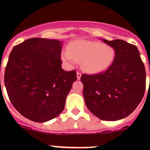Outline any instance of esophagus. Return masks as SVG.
<instances>
[{"instance_id":"esophagus-1","label":"esophagus","mask_w":150,"mask_h":150,"mask_svg":"<svg viewBox=\"0 0 150 150\" xmlns=\"http://www.w3.org/2000/svg\"><path fill=\"white\" fill-rule=\"evenodd\" d=\"M81 76H82L81 73H79V72L76 73V77H77V79H80V78H81Z\"/></svg>"}]
</instances>
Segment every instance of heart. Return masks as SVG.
<instances>
[{
	"mask_svg": "<svg viewBox=\"0 0 150 150\" xmlns=\"http://www.w3.org/2000/svg\"><path fill=\"white\" fill-rule=\"evenodd\" d=\"M61 58L68 65L81 62L82 68L88 74H99L110 67L114 60L115 50L109 44L76 40L67 44V50L62 52Z\"/></svg>",
	"mask_w": 150,
	"mask_h": 150,
	"instance_id": "b5f03b06",
	"label": "heart"
}]
</instances>
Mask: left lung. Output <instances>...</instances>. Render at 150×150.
<instances>
[{
  "label": "left lung",
  "instance_id": "left-lung-1",
  "mask_svg": "<svg viewBox=\"0 0 150 150\" xmlns=\"http://www.w3.org/2000/svg\"><path fill=\"white\" fill-rule=\"evenodd\" d=\"M102 40L115 50L110 67L100 74H83L88 109L106 121L126 117L136 109L146 89V71L137 46L122 40Z\"/></svg>",
  "mask_w": 150,
  "mask_h": 150
}]
</instances>
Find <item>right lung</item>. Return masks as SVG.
<instances>
[{
    "mask_svg": "<svg viewBox=\"0 0 150 150\" xmlns=\"http://www.w3.org/2000/svg\"><path fill=\"white\" fill-rule=\"evenodd\" d=\"M63 43L34 38L13 47L4 74L7 95L13 107L31 121L45 122L63 111L76 71L62 68Z\"/></svg>",
    "mask_w": 150,
    "mask_h": 150,
    "instance_id": "add662e5",
    "label": "right lung"
}]
</instances>
